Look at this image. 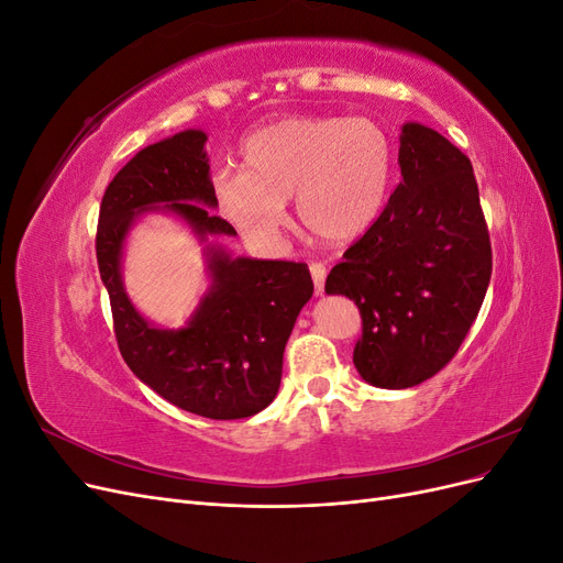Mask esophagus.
<instances>
[{
    "label": "esophagus",
    "instance_id": "obj_1",
    "mask_svg": "<svg viewBox=\"0 0 563 563\" xmlns=\"http://www.w3.org/2000/svg\"><path fill=\"white\" fill-rule=\"evenodd\" d=\"M310 272H312V279H314V291H317V296H321L323 294V284H327V265L312 263Z\"/></svg>",
    "mask_w": 563,
    "mask_h": 563
}]
</instances>
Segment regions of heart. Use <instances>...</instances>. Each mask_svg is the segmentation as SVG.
Segmentation results:
<instances>
[{
	"instance_id": "1",
	"label": "heart",
	"mask_w": 563,
	"mask_h": 563,
	"mask_svg": "<svg viewBox=\"0 0 563 563\" xmlns=\"http://www.w3.org/2000/svg\"><path fill=\"white\" fill-rule=\"evenodd\" d=\"M242 172L213 176V201L253 240H272L284 201H296L302 228L321 242H350L378 218L389 185L391 150L368 117H284L242 143Z\"/></svg>"
}]
</instances>
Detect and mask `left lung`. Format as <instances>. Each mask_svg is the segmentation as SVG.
Segmentation results:
<instances>
[{"instance_id":"8db88e82","label":"left lung","mask_w":563,"mask_h":563,"mask_svg":"<svg viewBox=\"0 0 563 563\" xmlns=\"http://www.w3.org/2000/svg\"><path fill=\"white\" fill-rule=\"evenodd\" d=\"M401 183L327 279L362 314L360 376L385 389L432 378L463 345L493 269L479 187L467 155L422 124H406Z\"/></svg>"}]
</instances>
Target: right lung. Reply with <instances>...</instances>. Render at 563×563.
I'll return each instance as SVG.
<instances>
[{"label":"right lung","instance_id":"1","mask_svg":"<svg viewBox=\"0 0 563 563\" xmlns=\"http://www.w3.org/2000/svg\"><path fill=\"white\" fill-rule=\"evenodd\" d=\"M203 143V131L176 133L141 150L112 178L100 201L96 258L126 366L183 411L236 420L255 416L277 397L286 340L314 291L308 265L230 258L211 249V291L180 331L150 327L126 298L119 275L133 218L159 203L185 218L201 240L236 234L225 218L206 209L216 201Z\"/></svg>","mask_w":563,"mask_h":563}]
</instances>
